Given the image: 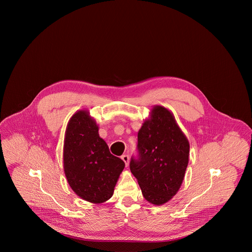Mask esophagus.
I'll return each mask as SVG.
<instances>
[{
    "instance_id": "1",
    "label": "esophagus",
    "mask_w": 252,
    "mask_h": 252,
    "mask_svg": "<svg viewBox=\"0 0 252 252\" xmlns=\"http://www.w3.org/2000/svg\"><path fill=\"white\" fill-rule=\"evenodd\" d=\"M122 159L125 161L126 166H127V165H128V162H129V157H128L127 155H123V156H122Z\"/></svg>"
}]
</instances>
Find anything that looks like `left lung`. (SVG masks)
<instances>
[{"instance_id":"obj_1","label":"left lung","mask_w":252,"mask_h":252,"mask_svg":"<svg viewBox=\"0 0 252 252\" xmlns=\"http://www.w3.org/2000/svg\"><path fill=\"white\" fill-rule=\"evenodd\" d=\"M136 149L129 168L143 197L153 204L165 203L181 188L189 156V140L165 107H154L138 131Z\"/></svg>"}]
</instances>
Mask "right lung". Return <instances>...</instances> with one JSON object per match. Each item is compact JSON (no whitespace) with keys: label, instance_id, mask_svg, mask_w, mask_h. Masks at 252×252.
<instances>
[{"label":"right lung","instance_id":"right-lung-1","mask_svg":"<svg viewBox=\"0 0 252 252\" xmlns=\"http://www.w3.org/2000/svg\"><path fill=\"white\" fill-rule=\"evenodd\" d=\"M125 162L111 154L98 135L95 122L86 111L70 118L63 143V168L67 183L83 199L101 203L114 194Z\"/></svg>","mask_w":252,"mask_h":252}]
</instances>
